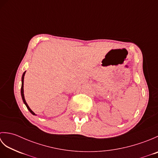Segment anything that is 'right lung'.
I'll return each instance as SVG.
<instances>
[{
    "mask_svg": "<svg viewBox=\"0 0 158 158\" xmlns=\"http://www.w3.org/2000/svg\"><path fill=\"white\" fill-rule=\"evenodd\" d=\"M25 73H26V71L23 73V75H22V88H21V95H22V100H23V103L25 104L26 107H27V109L29 110V111L31 112L32 115H35V113L32 111V110L30 109V107L28 106V104L26 103V100H25V98H24V95H23V79H24V75H25Z\"/></svg>",
    "mask_w": 158,
    "mask_h": 158,
    "instance_id": "right-lung-1",
    "label": "right lung"
}]
</instances>
